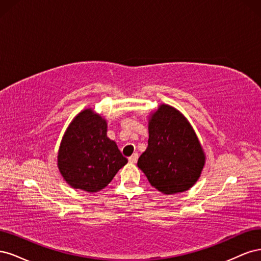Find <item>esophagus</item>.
I'll use <instances>...</instances> for the list:
<instances>
[{
    "instance_id": "esophagus-1",
    "label": "esophagus",
    "mask_w": 261,
    "mask_h": 261,
    "mask_svg": "<svg viewBox=\"0 0 261 261\" xmlns=\"http://www.w3.org/2000/svg\"><path fill=\"white\" fill-rule=\"evenodd\" d=\"M128 160H129L130 163H136L137 160H138V153H133V154L128 158Z\"/></svg>"
}]
</instances>
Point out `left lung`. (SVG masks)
I'll use <instances>...</instances> for the list:
<instances>
[{
  "instance_id": "left-lung-1",
  "label": "left lung",
  "mask_w": 261,
  "mask_h": 261,
  "mask_svg": "<svg viewBox=\"0 0 261 261\" xmlns=\"http://www.w3.org/2000/svg\"><path fill=\"white\" fill-rule=\"evenodd\" d=\"M149 139L137 165L158 191L172 195L188 191L199 178L206 155L187 118L161 105L149 117Z\"/></svg>"
}]
</instances>
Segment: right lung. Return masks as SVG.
<instances>
[{
    "label": "right lung",
    "mask_w": 261,
    "mask_h": 261,
    "mask_svg": "<svg viewBox=\"0 0 261 261\" xmlns=\"http://www.w3.org/2000/svg\"><path fill=\"white\" fill-rule=\"evenodd\" d=\"M107 121L91 109L77 114L69 124L58 154L60 173L69 186L99 192L127 163L115 141L107 136Z\"/></svg>",
    "instance_id": "add662e5"
}]
</instances>
